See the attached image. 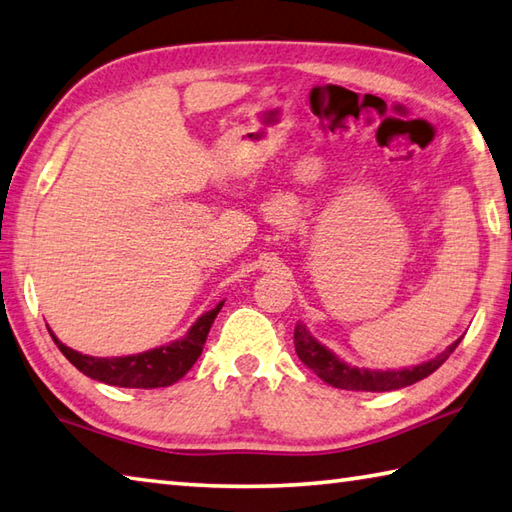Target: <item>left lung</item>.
I'll return each mask as SVG.
<instances>
[{"mask_svg":"<svg viewBox=\"0 0 512 512\" xmlns=\"http://www.w3.org/2000/svg\"><path fill=\"white\" fill-rule=\"evenodd\" d=\"M461 339H457L450 347H446L435 359H430L421 365H414V368H403V370H368V368H352L339 356L332 354L325 345L318 343L310 330L303 323H296L294 330V347L298 359H301L307 368L314 370L318 379L325 383L334 385V388L341 390H356V392H390V390H401L408 388V385L426 379L432 372H435L443 361L455 352Z\"/></svg>","mask_w":512,"mask_h":512,"instance_id":"left-lung-1","label":"left lung"}]
</instances>
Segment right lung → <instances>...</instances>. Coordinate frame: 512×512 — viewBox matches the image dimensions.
<instances>
[{"label":"right lung","mask_w":512,"mask_h":512,"mask_svg":"<svg viewBox=\"0 0 512 512\" xmlns=\"http://www.w3.org/2000/svg\"><path fill=\"white\" fill-rule=\"evenodd\" d=\"M223 305L225 301H220L214 310L202 314L180 341L153 347V350L140 354L111 356V359L75 352L57 339L51 330L48 332H51L55 345L60 347V352L66 359L82 374L91 376L95 381L118 385V388H167V385L180 381L191 370V365L198 361L202 347H205L207 334L211 330V323H214V318L218 316Z\"/></svg>","instance_id":"obj_1"}]
</instances>
